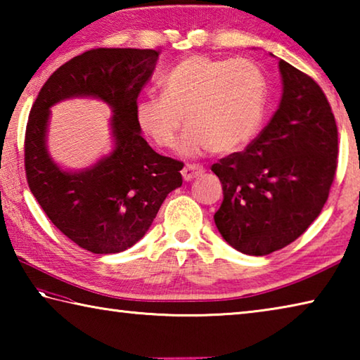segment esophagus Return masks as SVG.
Wrapping results in <instances>:
<instances>
[{
  "mask_svg": "<svg viewBox=\"0 0 360 360\" xmlns=\"http://www.w3.org/2000/svg\"><path fill=\"white\" fill-rule=\"evenodd\" d=\"M203 173L205 168L202 165H195V163H187V165L182 168V178L186 181H192L193 178H197V176Z\"/></svg>",
  "mask_w": 360,
  "mask_h": 360,
  "instance_id": "obj_1",
  "label": "esophagus"
}]
</instances>
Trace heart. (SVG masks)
I'll return each mask as SVG.
<instances>
[{
    "label": "heart",
    "instance_id": "b5f03b06",
    "mask_svg": "<svg viewBox=\"0 0 360 360\" xmlns=\"http://www.w3.org/2000/svg\"><path fill=\"white\" fill-rule=\"evenodd\" d=\"M162 90L136 109L139 127L162 149L174 148L186 120L182 154H230L251 143L264 120L268 85L251 60L188 57L163 77Z\"/></svg>",
    "mask_w": 360,
    "mask_h": 360
}]
</instances>
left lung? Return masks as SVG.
I'll return each instance as SVG.
<instances>
[{"label":"left lung","instance_id":"obj_1","mask_svg":"<svg viewBox=\"0 0 360 360\" xmlns=\"http://www.w3.org/2000/svg\"><path fill=\"white\" fill-rule=\"evenodd\" d=\"M283 98L246 150L211 167L224 200L214 222L236 251L266 255L295 241L328 198L337 173L338 130L314 79L279 60Z\"/></svg>","mask_w":360,"mask_h":360}]
</instances>
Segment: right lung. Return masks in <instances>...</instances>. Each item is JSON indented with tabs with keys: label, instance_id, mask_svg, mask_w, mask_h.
<instances>
[{
	"label": "right lung",
	"instance_id": "right-lung-1",
	"mask_svg": "<svg viewBox=\"0 0 360 360\" xmlns=\"http://www.w3.org/2000/svg\"><path fill=\"white\" fill-rule=\"evenodd\" d=\"M152 49H92L52 72L30 111L25 131L28 187L52 224L94 254H114L143 238L167 195L181 187L184 163L163 157L141 136L138 95L155 70ZM94 96L113 109L115 149L90 169L65 172L46 154L50 108Z\"/></svg>",
	"mask_w": 360,
	"mask_h": 360
}]
</instances>
